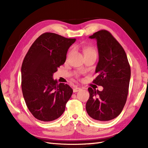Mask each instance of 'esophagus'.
Wrapping results in <instances>:
<instances>
[{"label": "esophagus", "instance_id": "1", "mask_svg": "<svg viewBox=\"0 0 148 148\" xmlns=\"http://www.w3.org/2000/svg\"><path fill=\"white\" fill-rule=\"evenodd\" d=\"M80 90H81V88H75L73 89V92H77L79 91Z\"/></svg>", "mask_w": 148, "mask_h": 148}]
</instances>
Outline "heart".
I'll return each mask as SVG.
<instances>
[{
	"label": "heart",
	"mask_w": 148,
	"mask_h": 148,
	"mask_svg": "<svg viewBox=\"0 0 148 148\" xmlns=\"http://www.w3.org/2000/svg\"><path fill=\"white\" fill-rule=\"evenodd\" d=\"M84 54H86V53H90V52H95V51L91 47H86L84 49Z\"/></svg>",
	"instance_id": "b5f03b06"
}]
</instances>
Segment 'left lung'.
Segmentation results:
<instances>
[{
  "label": "left lung",
  "mask_w": 148,
  "mask_h": 148,
  "mask_svg": "<svg viewBox=\"0 0 148 148\" xmlns=\"http://www.w3.org/2000/svg\"><path fill=\"white\" fill-rule=\"evenodd\" d=\"M95 39L99 53L96 68L97 76L93 83L103 87L102 91L89 88L86 111L92 119L101 122L118 116L127 100L131 68L126 52L111 34L101 30L89 36Z\"/></svg>",
  "instance_id": "obj_1"
}]
</instances>
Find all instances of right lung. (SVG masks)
<instances>
[{
  "label": "right lung",
  "instance_id": "obj_1",
  "mask_svg": "<svg viewBox=\"0 0 148 148\" xmlns=\"http://www.w3.org/2000/svg\"><path fill=\"white\" fill-rule=\"evenodd\" d=\"M75 39L45 32L32 44L21 67V86L26 105L36 119L54 121L65 111L73 90L58 84L53 74L64 64L68 49Z\"/></svg>",
  "mask_w": 148,
  "mask_h": 148
}]
</instances>
